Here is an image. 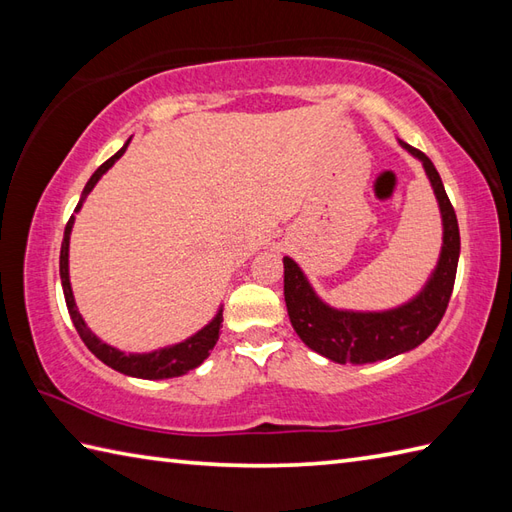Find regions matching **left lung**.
I'll return each mask as SVG.
<instances>
[{"label":"left lung","instance_id":"8db88e82","mask_svg":"<svg viewBox=\"0 0 512 512\" xmlns=\"http://www.w3.org/2000/svg\"><path fill=\"white\" fill-rule=\"evenodd\" d=\"M400 145L422 162L442 213V253L420 295L405 306L385 312L336 310L317 297L301 268L290 257H284V297L292 328L310 350L341 365L385 361L418 347L438 328L453 292L460 259L458 217L433 162L420 149L402 140Z\"/></svg>","mask_w":512,"mask_h":512}]
</instances>
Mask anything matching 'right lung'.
<instances>
[{
    "label": "right lung",
    "instance_id": "obj_1",
    "mask_svg": "<svg viewBox=\"0 0 512 512\" xmlns=\"http://www.w3.org/2000/svg\"><path fill=\"white\" fill-rule=\"evenodd\" d=\"M129 140H132V138H129ZM129 140L121 149L116 151V154L110 160H105L103 165L92 173V178L88 180V184H85V189L81 193V200H79V204H76L74 213L81 209L83 200L88 198V193L94 189V184L101 180L103 173L110 169L114 162L125 154ZM72 224H74V215L70 217L68 224H65V231H63V244H61V257H59V273H61V286H63V295H65V306H68V312H70V319L74 323V328H76V332H79L83 343L88 345V350L96 358H99V361H103L107 367L116 369V372H121L125 376H134V378H147V380L182 376V374H187L189 369H195L198 365H202L204 358L209 356V352L215 347L217 339H220L222 310H217L213 321L209 325H204L200 332H195L193 336H189L187 341L176 343V345H169V347H162V350L149 352V354H125L121 350H116V347L103 343L99 336H96L88 328V325H85L79 310H76L72 286H70V273H68V250H70Z\"/></svg>",
    "mask_w": 512,
    "mask_h": 512
}]
</instances>
